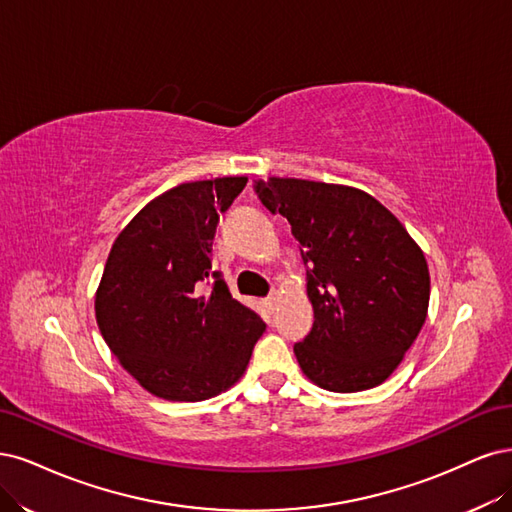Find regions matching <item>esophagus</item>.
Returning <instances> with one entry per match:
<instances>
[{"label": "esophagus", "instance_id": "obj_1", "mask_svg": "<svg viewBox=\"0 0 512 512\" xmlns=\"http://www.w3.org/2000/svg\"><path fill=\"white\" fill-rule=\"evenodd\" d=\"M276 302H278V293H270L268 298H266V304H268L270 308H274V306H276Z\"/></svg>", "mask_w": 512, "mask_h": 512}]
</instances>
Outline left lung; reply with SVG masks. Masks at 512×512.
Masks as SVG:
<instances>
[{
  "instance_id": "obj_1",
  "label": "left lung",
  "mask_w": 512,
  "mask_h": 512,
  "mask_svg": "<svg viewBox=\"0 0 512 512\" xmlns=\"http://www.w3.org/2000/svg\"><path fill=\"white\" fill-rule=\"evenodd\" d=\"M255 193L302 244L310 334L293 346L312 383L338 393L381 385L419 336L430 272L404 225L366 191L302 178L257 180Z\"/></svg>"
}]
</instances>
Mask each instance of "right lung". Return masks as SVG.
I'll return each mask as SVG.
<instances>
[{
	"label": "right lung",
	"mask_w": 512,
	"mask_h": 512,
	"mask_svg": "<svg viewBox=\"0 0 512 512\" xmlns=\"http://www.w3.org/2000/svg\"><path fill=\"white\" fill-rule=\"evenodd\" d=\"M246 180H197L161 193L112 244L95 319L121 366L157 398L202 402L229 389L266 332L212 268L219 212Z\"/></svg>",
	"instance_id": "1"
}]
</instances>
